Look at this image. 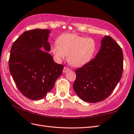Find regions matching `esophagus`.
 <instances>
[{
    "label": "esophagus",
    "instance_id": "34e87169",
    "mask_svg": "<svg viewBox=\"0 0 134 134\" xmlns=\"http://www.w3.org/2000/svg\"><path fill=\"white\" fill-rule=\"evenodd\" d=\"M70 69L69 68H68L67 67H64V68H63V73H66V72H67V71H70Z\"/></svg>",
    "mask_w": 134,
    "mask_h": 134
}]
</instances>
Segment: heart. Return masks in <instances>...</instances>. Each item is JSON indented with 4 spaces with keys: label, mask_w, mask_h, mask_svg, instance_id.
<instances>
[{
    "label": "heart",
    "mask_w": 134,
    "mask_h": 134,
    "mask_svg": "<svg viewBox=\"0 0 134 134\" xmlns=\"http://www.w3.org/2000/svg\"><path fill=\"white\" fill-rule=\"evenodd\" d=\"M96 42L91 37L75 34H64L57 39V43L51 45V51L57 62L66 58L74 67H81L88 63L96 51Z\"/></svg>",
    "instance_id": "1"
}]
</instances>
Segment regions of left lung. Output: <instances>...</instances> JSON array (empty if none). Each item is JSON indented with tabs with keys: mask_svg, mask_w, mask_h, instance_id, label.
<instances>
[{
	"mask_svg": "<svg viewBox=\"0 0 134 134\" xmlns=\"http://www.w3.org/2000/svg\"><path fill=\"white\" fill-rule=\"evenodd\" d=\"M123 60L120 45L110 36H104L95 58L75 71L73 87L77 96L88 103L108 98L120 81Z\"/></svg>",
	"mask_w": 134,
	"mask_h": 134,
	"instance_id": "obj_1",
	"label": "left lung"
}]
</instances>
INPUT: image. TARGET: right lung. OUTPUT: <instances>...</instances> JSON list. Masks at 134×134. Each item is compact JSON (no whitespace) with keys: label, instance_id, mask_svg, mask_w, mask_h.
<instances>
[{"label":"right lung","instance_id":"right-lung-1","mask_svg":"<svg viewBox=\"0 0 134 134\" xmlns=\"http://www.w3.org/2000/svg\"><path fill=\"white\" fill-rule=\"evenodd\" d=\"M51 32L40 29L25 31L11 48L10 73L21 93L31 100L45 97L62 74L63 65L54 62L48 53L51 51Z\"/></svg>","mask_w":134,"mask_h":134}]
</instances>
